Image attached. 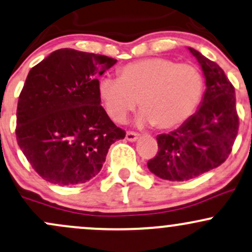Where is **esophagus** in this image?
<instances>
[{"mask_svg":"<svg viewBox=\"0 0 252 252\" xmlns=\"http://www.w3.org/2000/svg\"><path fill=\"white\" fill-rule=\"evenodd\" d=\"M137 137H139V134H137V132H135V131H126V139L128 140V141H135V140L137 139Z\"/></svg>","mask_w":252,"mask_h":252,"instance_id":"obj_1","label":"esophagus"}]
</instances>
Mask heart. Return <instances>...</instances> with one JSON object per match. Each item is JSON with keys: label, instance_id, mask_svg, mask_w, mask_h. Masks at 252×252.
I'll list each match as a JSON object with an SVG mask.
<instances>
[{"label": "heart", "instance_id": "1", "mask_svg": "<svg viewBox=\"0 0 252 252\" xmlns=\"http://www.w3.org/2000/svg\"><path fill=\"white\" fill-rule=\"evenodd\" d=\"M203 91L202 73L196 65L164 57L128 63L120 68L118 79L105 76L98 84L99 98L112 121L123 123L139 101L141 123L162 130L189 120L200 106Z\"/></svg>", "mask_w": 252, "mask_h": 252}]
</instances>
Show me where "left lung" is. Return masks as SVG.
I'll use <instances>...</instances> for the list:
<instances>
[{
  "label": "left lung",
  "mask_w": 252,
  "mask_h": 252,
  "mask_svg": "<svg viewBox=\"0 0 252 252\" xmlns=\"http://www.w3.org/2000/svg\"><path fill=\"white\" fill-rule=\"evenodd\" d=\"M189 50L206 77L202 105L178 129L158 135L159 149L147 162L152 173L172 182L196 178L225 162L239 128L236 92L225 71L195 49Z\"/></svg>",
  "instance_id": "left-lung-1"
}]
</instances>
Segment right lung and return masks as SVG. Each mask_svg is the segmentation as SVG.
<instances>
[{"label": "right lung", "instance_id": "add662e5", "mask_svg": "<svg viewBox=\"0 0 252 252\" xmlns=\"http://www.w3.org/2000/svg\"><path fill=\"white\" fill-rule=\"evenodd\" d=\"M117 60L60 49L30 70L19 95L16 141L33 170L57 185L95 177L126 131L100 105L98 76Z\"/></svg>", "mask_w": 252, "mask_h": 252}]
</instances>
